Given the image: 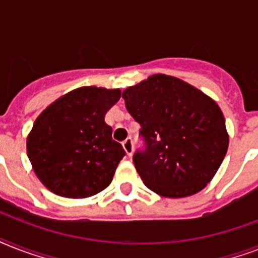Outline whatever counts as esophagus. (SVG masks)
Returning a JSON list of instances; mask_svg holds the SVG:
<instances>
[{
	"instance_id": "1",
	"label": "esophagus",
	"mask_w": 258,
	"mask_h": 258,
	"mask_svg": "<svg viewBox=\"0 0 258 258\" xmlns=\"http://www.w3.org/2000/svg\"><path fill=\"white\" fill-rule=\"evenodd\" d=\"M123 147H124L127 155H128V157H131V155H133V151H134L133 139H131V138H127V139L123 142Z\"/></svg>"
}]
</instances>
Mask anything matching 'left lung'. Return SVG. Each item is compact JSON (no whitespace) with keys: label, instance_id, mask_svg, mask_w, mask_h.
I'll use <instances>...</instances> for the list:
<instances>
[{"label":"left lung","instance_id":"1","mask_svg":"<svg viewBox=\"0 0 258 258\" xmlns=\"http://www.w3.org/2000/svg\"><path fill=\"white\" fill-rule=\"evenodd\" d=\"M121 97L141 124L143 149L133 161L143 183L167 198L201 191L228 151L225 117L216 101L167 75L150 76Z\"/></svg>","mask_w":258,"mask_h":258}]
</instances>
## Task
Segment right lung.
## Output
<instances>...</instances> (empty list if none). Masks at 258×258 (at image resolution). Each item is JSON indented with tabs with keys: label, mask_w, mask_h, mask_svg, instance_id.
<instances>
[{
	"label": "right lung",
	"mask_w": 258,
	"mask_h": 258,
	"mask_svg": "<svg viewBox=\"0 0 258 258\" xmlns=\"http://www.w3.org/2000/svg\"><path fill=\"white\" fill-rule=\"evenodd\" d=\"M120 99L119 89L83 87L44 109L26 141L38 179L66 198H86L104 190L125 155L104 121Z\"/></svg>",
	"instance_id": "obj_1"
}]
</instances>
